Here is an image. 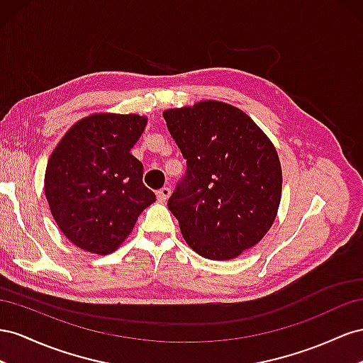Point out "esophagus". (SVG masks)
<instances>
[{
    "label": "esophagus",
    "instance_id": "obj_1",
    "mask_svg": "<svg viewBox=\"0 0 363 363\" xmlns=\"http://www.w3.org/2000/svg\"><path fill=\"white\" fill-rule=\"evenodd\" d=\"M170 193H172L170 187H162V189H160V190L157 191V198H158V201H161V202H165V201L169 199Z\"/></svg>",
    "mask_w": 363,
    "mask_h": 363
}]
</instances>
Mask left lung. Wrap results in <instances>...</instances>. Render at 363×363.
Segmentation results:
<instances>
[{"label": "left lung", "mask_w": 363, "mask_h": 363, "mask_svg": "<svg viewBox=\"0 0 363 363\" xmlns=\"http://www.w3.org/2000/svg\"><path fill=\"white\" fill-rule=\"evenodd\" d=\"M187 169L169 198L185 242L210 260H230L260 242L281 199L274 144L245 112L222 101L164 112Z\"/></svg>", "instance_id": "obj_1"}]
</instances>
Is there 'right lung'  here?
I'll return each instance as SVG.
<instances>
[{"label": "right lung", "instance_id": "1", "mask_svg": "<svg viewBox=\"0 0 363 363\" xmlns=\"http://www.w3.org/2000/svg\"><path fill=\"white\" fill-rule=\"evenodd\" d=\"M146 118L94 113L76 123L47 164L45 196L60 231L88 252L116 251L157 196L130 155Z\"/></svg>", "mask_w": 363, "mask_h": 363}]
</instances>
